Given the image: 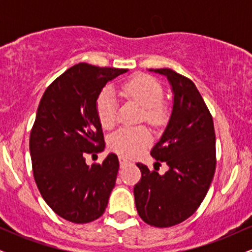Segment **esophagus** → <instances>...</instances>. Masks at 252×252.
<instances>
[{
  "instance_id": "obj_1",
  "label": "esophagus",
  "mask_w": 252,
  "mask_h": 252,
  "mask_svg": "<svg viewBox=\"0 0 252 252\" xmlns=\"http://www.w3.org/2000/svg\"><path fill=\"white\" fill-rule=\"evenodd\" d=\"M120 158V164H121V166H122V167L126 166V164H129V163H130V161L128 160V158H126V156L121 155L120 158Z\"/></svg>"
}]
</instances>
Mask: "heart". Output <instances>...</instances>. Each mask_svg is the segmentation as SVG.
<instances>
[{
    "label": "heart",
    "mask_w": 252,
    "mask_h": 252,
    "mask_svg": "<svg viewBox=\"0 0 252 252\" xmlns=\"http://www.w3.org/2000/svg\"><path fill=\"white\" fill-rule=\"evenodd\" d=\"M123 94L134 99L143 108L142 118L153 126H158L166 120L167 109L161 102L163 91L161 84L155 78L147 74H136L126 80L122 86ZM99 122L104 128H111L117 120V102L111 88H104L96 102ZM152 141V135L146 126L118 129L110 136L109 146L116 153L126 156L140 154Z\"/></svg>",
    "instance_id": "1"
}]
</instances>
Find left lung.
<instances>
[{
  "label": "left lung",
  "mask_w": 252,
  "mask_h": 252,
  "mask_svg": "<svg viewBox=\"0 0 252 252\" xmlns=\"http://www.w3.org/2000/svg\"><path fill=\"white\" fill-rule=\"evenodd\" d=\"M149 71L166 76L174 94L168 124L150 152L169 169L160 175L137 163L142 176L134 187L135 204L147 224L169 227L189 218L207 194L216 170V134L192 80L170 68Z\"/></svg>",
  "instance_id": "1"
}]
</instances>
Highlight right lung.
I'll use <instances>...</instances> for the list:
<instances>
[{
    "label": "right lung",
    "instance_id": "right-lung-1",
    "mask_svg": "<svg viewBox=\"0 0 252 252\" xmlns=\"http://www.w3.org/2000/svg\"><path fill=\"white\" fill-rule=\"evenodd\" d=\"M126 71L77 63L46 89L37 106L30 138L34 180L43 200L68 221L96 220L108 206L120 168L117 155L92 166L85 155L104 150L97 98L106 83Z\"/></svg>",
    "mask_w": 252,
    "mask_h": 252
}]
</instances>
